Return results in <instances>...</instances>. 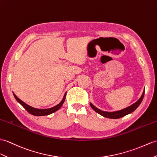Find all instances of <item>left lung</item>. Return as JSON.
<instances>
[{
  "label": "left lung",
  "mask_w": 157,
  "mask_h": 157,
  "mask_svg": "<svg viewBox=\"0 0 157 157\" xmlns=\"http://www.w3.org/2000/svg\"><path fill=\"white\" fill-rule=\"evenodd\" d=\"M144 95V89L143 90V93L141 95V97H140V98L136 102L134 103L132 105L128 106V107L125 108L124 109H122L121 110H118V111H114V112H106V111H103V110H101L100 109H98V108H97L96 106H94L91 102H90V106L92 107L95 112H97V113H98L101 115L109 118H114V119H116V118H120L123 117H124L127 114L132 113L133 111L137 109V107L140 105V104L142 102L143 97Z\"/></svg>",
  "instance_id": "1"
}]
</instances>
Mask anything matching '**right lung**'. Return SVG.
Instances as JSON below:
<instances>
[{
	"label": "right lung",
	"mask_w": 157,
	"mask_h": 157,
	"mask_svg": "<svg viewBox=\"0 0 157 157\" xmlns=\"http://www.w3.org/2000/svg\"><path fill=\"white\" fill-rule=\"evenodd\" d=\"M66 94L67 93H65V94H64V97L63 98V100L60 101V102L59 103V104L56 105V106H53V107L52 108H50V109H36V108H34V107H32V106H30L29 105H28L27 104H26L25 102H24L22 101H21L20 98H18L16 95H15V94L13 93V95L14 98H16V100L20 103V104L23 106V107L27 110V111L30 113L33 114V115H34V116H45V115H48V114H51L53 113L56 112V110H58L61 106H62L63 104L64 103V101H65V97H66Z\"/></svg>",
	"instance_id": "1"
}]
</instances>
